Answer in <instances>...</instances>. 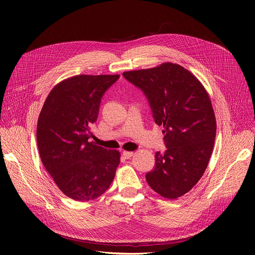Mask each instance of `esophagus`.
<instances>
[{
    "instance_id": "obj_1",
    "label": "esophagus",
    "mask_w": 255,
    "mask_h": 255,
    "mask_svg": "<svg viewBox=\"0 0 255 255\" xmlns=\"http://www.w3.org/2000/svg\"><path fill=\"white\" fill-rule=\"evenodd\" d=\"M133 152L132 151H123V156L126 158V159H129L133 156Z\"/></svg>"
}]
</instances>
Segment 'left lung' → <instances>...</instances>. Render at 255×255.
Returning a JSON list of instances; mask_svg holds the SVG:
<instances>
[{
	"instance_id": "obj_1",
	"label": "left lung",
	"mask_w": 255,
	"mask_h": 255,
	"mask_svg": "<svg viewBox=\"0 0 255 255\" xmlns=\"http://www.w3.org/2000/svg\"><path fill=\"white\" fill-rule=\"evenodd\" d=\"M147 98L166 150L155 153V166L146 173L150 188L166 199L187 194L204 174L216 137L211 100L189 70L171 62L123 72Z\"/></svg>"
}]
</instances>
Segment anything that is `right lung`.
<instances>
[{"label": "right lung", "instance_id": "obj_1", "mask_svg": "<svg viewBox=\"0 0 255 255\" xmlns=\"http://www.w3.org/2000/svg\"><path fill=\"white\" fill-rule=\"evenodd\" d=\"M119 78L81 75L66 79L51 90L42 107L36 132L40 158L59 190L72 200H95L115 177L120 152L90 139L102 97Z\"/></svg>", "mask_w": 255, "mask_h": 255}]
</instances>
